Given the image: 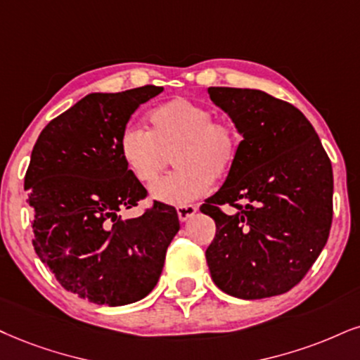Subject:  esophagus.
Masks as SVG:
<instances>
[{"label": "esophagus", "instance_id": "34e87169", "mask_svg": "<svg viewBox=\"0 0 360 360\" xmlns=\"http://www.w3.org/2000/svg\"><path fill=\"white\" fill-rule=\"evenodd\" d=\"M176 214H179L180 221H187V220L192 219L195 214H197V207H195V205L179 207V208H176Z\"/></svg>", "mask_w": 360, "mask_h": 360}]
</instances>
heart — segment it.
Wrapping results in <instances>:
<instances>
[{"mask_svg":"<svg viewBox=\"0 0 360 360\" xmlns=\"http://www.w3.org/2000/svg\"><path fill=\"white\" fill-rule=\"evenodd\" d=\"M150 128L128 125L118 139L127 170L150 184L170 162L176 170L150 187V198L185 207L210 190L214 179L232 170L240 152V133L227 118H214L205 105L173 98L152 110Z\"/></svg>","mask_w":360,"mask_h":360,"instance_id":"obj_1","label":"heart"}]
</instances>
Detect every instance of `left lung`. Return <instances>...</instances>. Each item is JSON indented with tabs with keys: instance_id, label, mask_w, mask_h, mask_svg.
Listing matches in <instances>:
<instances>
[{
	"instance_id": "left-lung-1",
	"label": "left lung",
	"mask_w": 360,
	"mask_h": 360,
	"mask_svg": "<svg viewBox=\"0 0 360 360\" xmlns=\"http://www.w3.org/2000/svg\"><path fill=\"white\" fill-rule=\"evenodd\" d=\"M242 135L238 158L200 207L215 220L205 252L215 285L254 300L285 294L321 255L332 224L330 160L294 105L250 88H208ZM236 214H224L220 205Z\"/></svg>"
}]
</instances>
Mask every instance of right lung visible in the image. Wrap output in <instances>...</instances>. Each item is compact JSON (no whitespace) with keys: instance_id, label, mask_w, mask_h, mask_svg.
<instances>
[{"instance_id":"1","label":"right lung","mask_w":360,"mask_h":360,"mask_svg":"<svg viewBox=\"0 0 360 360\" xmlns=\"http://www.w3.org/2000/svg\"><path fill=\"white\" fill-rule=\"evenodd\" d=\"M162 86L90 93L39 133L25 176L33 212V245L66 290L88 302L118 307L157 285L180 221L155 202L123 220L146 190L118 152V139L136 108Z\"/></svg>"}]
</instances>
